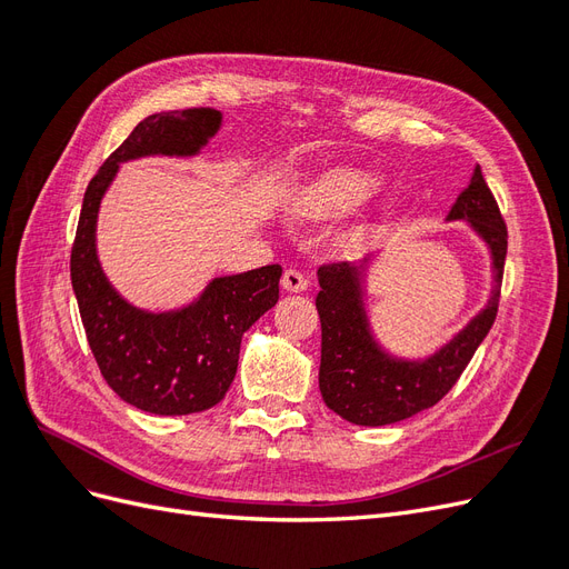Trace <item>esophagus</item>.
Listing matches in <instances>:
<instances>
[{
	"instance_id": "obj_1",
	"label": "esophagus",
	"mask_w": 569,
	"mask_h": 569,
	"mask_svg": "<svg viewBox=\"0 0 569 569\" xmlns=\"http://www.w3.org/2000/svg\"><path fill=\"white\" fill-rule=\"evenodd\" d=\"M306 287H308V280L303 278V274L299 272V270H295V268H289V270H284V274H282V289L284 291H306Z\"/></svg>"
}]
</instances>
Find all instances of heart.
Returning <instances> with one entry per match:
<instances>
[{
  "instance_id": "obj_1",
  "label": "heart",
  "mask_w": 569,
  "mask_h": 569,
  "mask_svg": "<svg viewBox=\"0 0 569 569\" xmlns=\"http://www.w3.org/2000/svg\"><path fill=\"white\" fill-rule=\"evenodd\" d=\"M380 178L370 173V170H325L322 176L299 189L295 201H291V211H295L297 218L311 222L337 220L358 211L360 206H366L380 192Z\"/></svg>"
}]
</instances>
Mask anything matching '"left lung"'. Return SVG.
Wrapping results in <instances>:
<instances>
[{"label": "left lung", "mask_w": 569, "mask_h": 569, "mask_svg": "<svg viewBox=\"0 0 569 569\" xmlns=\"http://www.w3.org/2000/svg\"><path fill=\"white\" fill-rule=\"evenodd\" d=\"M446 220H465L491 253L493 289L487 306L427 358L391 356L375 339L366 311L370 258L360 266L332 263L318 270L316 308L322 327L320 393L327 408L353 425L382 427L412 418L439 403L468 368L489 335L501 297L508 230L491 189L475 166L470 184L458 194Z\"/></svg>", "instance_id": "1"}]
</instances>
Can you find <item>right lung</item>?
<instances>
[{
    "instance_id": "obj_1",
    "label": "right lung",
    "mask_w": 569,
    "mask_h": 569,
    "mask_svg": "<svg viewBox=\"0 0 569 569\" xmlns=\"http://www.w3.org/2000/svg\"><path fill=\"white\" fill-rule=\"evenodd\" d=\"M216 109L144 118L90 180L71 251V282L90 349L107 385L153 416H189L216 406L237 375L239 343L280 299V266L213 278L176 311L151 313L118 295L97 256L99 206L120 163L144 157L189 159L220 130Z\"/></svg>"
}]
</instances>
